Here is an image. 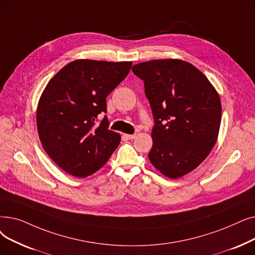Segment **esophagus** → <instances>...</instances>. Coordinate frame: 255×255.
<instances>
[{
  "instance_id": "obj_1",
  "label": "esophagus",
  "mask_w": 255,
  "mask_h": 255,
  "mask_svg": "<svg viewBox=\"0 0 255 255\" xmlns=\"http://www.w3.org/2000/svg\"><path fill=\"white\" fill-rule=\"evenodd\" d=\"M124 136H125L127 139H133V138L136 136V134H124Z\"/></svg>"
}]
</instances>
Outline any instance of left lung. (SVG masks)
<instances>
[{"instance_id":"obj_1","label":"left lung","mask_w":255,"mask_h":255,"mask_svg":"<svg viewBox=\"0 0 255 255\" xmlns=\"http://www.w3.org/2000/svg\"><path fill=\"white\" fill-rule=\"evenodd\" d=\"M133 72L145 84L155 125L151 163L171 179L195 170L218 139L222 106L205 75L180 59L137 63Z\"/></svg>"}]
</instances>
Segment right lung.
Returning a JSON list of instances; mask_svg holds the SVG:
<instances>
[{"instance_id": "1", "label": "right lung", "mask_w": 255, "mask_h": 255, "mask_svg": "<svg viewBox=\"0 0 255 255\" xmlns=\"http://www.w3.org/2000/svg\"><path fill=\"white\" fill-rule=\"evenodd\" d=\"M131 61L77 59L55 75L36 109L43 150L64 172L84 178L101 169L119 146L121 135L108 129L106 97L123 81Z\"/></svg>"}]
</instances>
